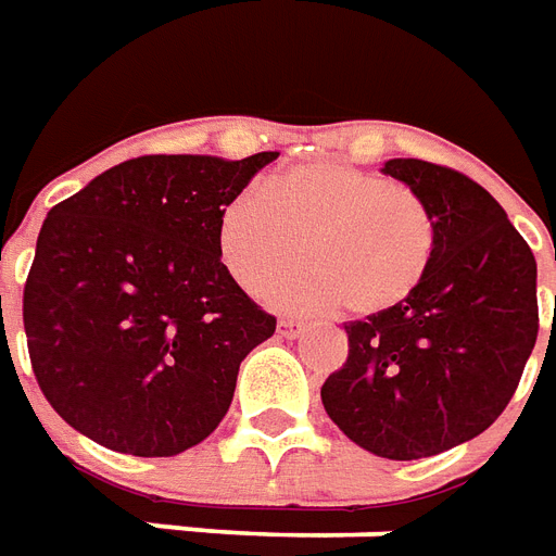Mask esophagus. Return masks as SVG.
<instances>
[{"instance_id":"1","label":"esophagus","mask_w":556,"mask_h":556,"mask_svg":"<svg viewBox=\"0 0 556 556\" xmlns=\"http://www.w3.org/2000/svg\"><path fill=\"white\" fill-rule=\"evenodd\" d=\"M278 332L285 334V338H299V334L305 332V323L293 320V317H281L278 320Z\"/></svg>"}]
</instances>
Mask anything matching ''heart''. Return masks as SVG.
<instances>
[{"label":"heart","mask_w":556,"mask_h":556,"mask_svg":"<svg viewBox=\"0 0 556 556\" xmlns=\"http://www.w3.org/2000/svg\"><path fill=\"white\" fill-rule=\"evenodd\" d=\"M437 218L410 185L344 161H308L236 194L215 245L236 285L263 293L299 260L308 269L275 287L293 308L383 314L422 287L437 257Z\"/></svg>","instance_id":"obj_1"}]
</instances>
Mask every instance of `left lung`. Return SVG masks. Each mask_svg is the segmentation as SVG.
I'll use <instances>...</instances> for the list:
<instances>
[{
    "instance_id": "1",
    "label": "left lung",
    "mask_w": 556,
    "mask_h": 556,
    "mask_svg": "<svg viewBox=\"0 0 556 556\" xmlns=\"http://www.w3.org/2000/svg\"><path fill=\"white\" fill-rule=\"evenodd\" d=\"M383 173L434 212V266L404 305L344 323L348 362L320 397L353 443L416 460L473 440L506 410L536 348V257L470 176L419 159L386 161Z\"/></svg>"
}]
</instances>
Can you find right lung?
Segmentation results:
<instances>
[{"instance_id": "add662e5", "label": "right lung", "mask_w": 556, "mask_h": 556, "mask_svg": "<svg viewBox=\"0 0 556 556\" xmlns=\"http://www.w3.org/2000/svg\"><path fill=\"white\" fill-rule=\"evenodd\" d=\"M275 159L140 155L47 212L23 329L35 380L71 428L137 458H170L218 428L275 317L236 285L215 230Z\"/></svg>"}]
</instances>
